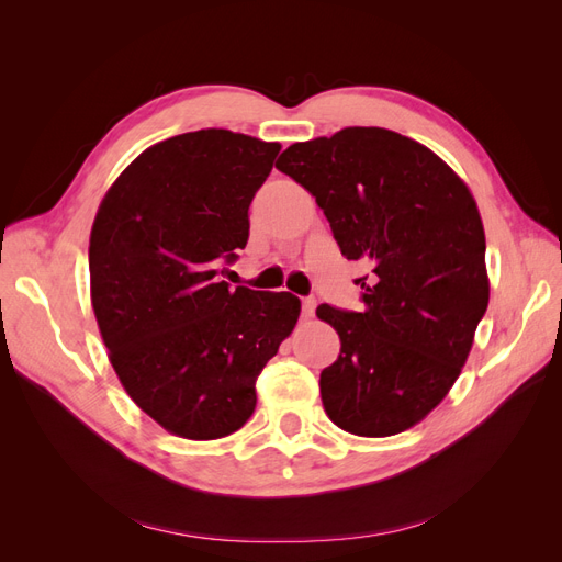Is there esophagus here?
<instances>
[{
  "label": "esophagus",
  "instance_id": "34e87169",
  "mask_svg": "<svg viewBox=\"0 0 562 562\" xmlns=\"http://www.w3.org/2000/svg\"><path fill=\"white\" fill-rule=\"evenodd\" d=\"M316 312V300L314 297H302V316L312 318Z\"/></svg>",
  "mask_w": 562,
  "mask_h": 562
}]
</instances>
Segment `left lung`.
Here are the masks:
<instances>
[{"instance_id":"left-lung-1","label":"left lung","mask_w":562,"mask_h":562,"mask_svg":"<svg viewBox=\"0 0 562 562\" xmlns=\"http://www.w3.org/2000/svg\"><path fill=\"white\" fill-rule=\"evenodd\" d=\"M316 196L356 279L363 312L321 304L337 361L321 372L328 417L356 436H394L427 417L462 372L487 310L485 232L469 187L401 133L349 126L277 161Z\"/></svg>"}]
</instances>
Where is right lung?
Instances as JSON below:
<instances>
[{
  "label": "right lung",
  "instance_id": "obj_1",
  "mask_svg": "<svg viewBox=\"0 0 562 562\" xmlns=\"http://www.w3.org/2000/svg\"><path fill=\"white\" fill-rule=\"evenodd\" d=\"M225 128L151 145L110 187L91 229V304L126 394L166 431L213 440L255 411V380L300 300L217 281L248 241V209L279 155Z\"/></svg>",
  "mask_w": 562,
  "mask_h": 562
}]
</instances>
